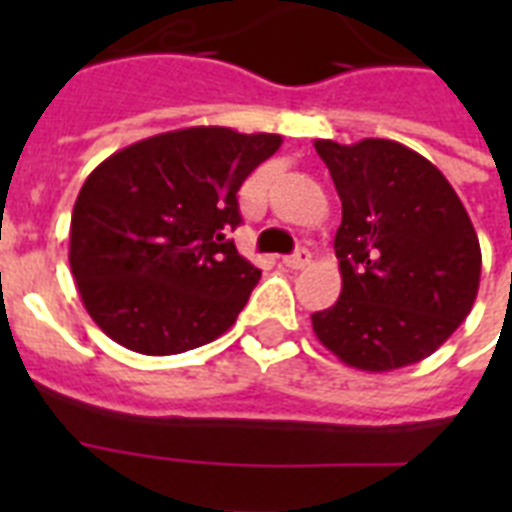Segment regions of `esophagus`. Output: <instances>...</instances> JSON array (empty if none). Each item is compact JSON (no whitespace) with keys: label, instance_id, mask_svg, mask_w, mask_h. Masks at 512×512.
Masks as SVG:
<instances>
[{"label":"esophagus","instance_id":"obj_1","mask_svg":"<svg viewBox=\"0 0 512 512\" xmlns=\"http://www.w3.org/2000/svg\"><path fill=\"white\" fill-rule=\"evenodd\" d=\"M308 263H311V252H308V249H297L295 255L284 257V265L292 268V271H300V268H305Z\"/></svg>","mask_w":512,"mask_h":512}]
</instances>
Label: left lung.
Returning <instances> with one entry per match:
<instances>
[{"mask_svg": "<svg viewBox=\"0 0 512 512\" xmlns=\"http://www.w3.org/2000/svg\"><path fill=\"white\" fill-rule=\"evenodd\" d=\"M342 201V292L313 332L342 364L393 372L468 319L481 281L476 228L441 170L396 140H316Z\"/></svg>", "mask_w": 512, "mask_h": 512, "instance_id": "obj_1", "label": "left lung"}]
</instances>
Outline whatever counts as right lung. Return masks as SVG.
Returning <instances> with one entry per match:
<instances>
[{
    "label": "right lung",
    "mask_w": 512,
    "mask_h": 512,
    "mask_svg": "<svg viewBox=\"0 0 512 512\" xmlns=\"http://www.w3.org/2000/svg\"><path fill=\"white\" fill-rule=\"evenodd\" d=\"M281 135L185 127L100 162L71 215L68 263L84 308L114 342L146 356L207 345L233 327L260 271L228 233L241 183Z\"/></svg>",
    "instance_id": "obj_1"
}]
</instances>
